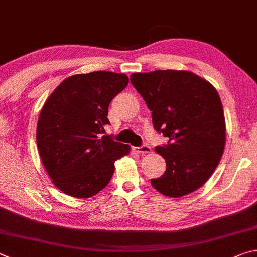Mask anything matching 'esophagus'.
Instances as JSON below:
<instances>
[{
  "instance_id": "esophagus-1",
  "label": "esophagus",
  "mask_w": 257,
  "mask_h": 257,
  "mask_svg": "<svg viewBox=\"0 0 257 257\" xmlns=\"http://www.w3.org/2000/svg\"><path fill=\"white\" fill-rule=\"evenodd\" d=\"M135 151L141 153V154H147V153H151L152 148L148 146V145H142V146L139 147H135Z\"/></svg>"
}]
</instances>
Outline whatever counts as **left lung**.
<instances>
[{
	"instance_id": "8db88e82",
	"label": "left lung",
	"mask_w": 257,
	"mask_h": 257,
	"mask_svg": "<svg viewBox=\"0 0 257 257\" xmlns=\"http://www.w3.org/2000/svg\"><path fill=\"white\" fill-rule=\"evenodd\" d=\"M130 82L152 111L154 128L169 138L155 147L166 171L152 185L171 198L198 190L225 148V115L216 88L193 73L172 69L134 73Z\"/></svg>"
}]
</instances>
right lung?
<instances>
[{
	"label": "right lung",
	"mask_w": 257,
	"mask_h": 257,
	"mask_svg": "<svg viewBox=\"0 0 257 257\" xmlns=\"http://www.w3.org/2000/svg\"><path fill=\"white\" fill-rule=\"evenodd\" d=\"M128 76L112 72L78 74L51 93L37 125V145L53 183L63 193L90 198L104 189L114 162L128 145L103 135L110 124L108 109L128 85Z\"/></svg>",
	"instance_id": "obj_1"
}]
</instances>
